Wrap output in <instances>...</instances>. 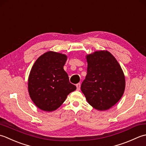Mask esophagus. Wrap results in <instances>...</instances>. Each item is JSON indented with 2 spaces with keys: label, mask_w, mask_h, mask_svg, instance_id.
<instances>
[{
  "label": "esophagus",
  "mask_w": 146,
  "mask_h": 146,
  "mask_svg": "<svg viewBox=\"0 0 146 146\" xmlns=\"http://www.w3.org/2000/svg\"><path fill=\"white\" fill-rule=\"evenodd\" d=\"M76 87H77V90L79 91L80 88H81V84L80 83H78V84H76Z\"/></svg>",
  "instance_id": "1"
}]
</instances>
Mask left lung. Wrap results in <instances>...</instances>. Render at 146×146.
<instances>
[{"label": "left lung", "instance_id": "1", "mask_svg": "<svg viewBox=\"0 0 146 146\" xmlns=\"http://www.w3.org/2000/svg\"><path fill=\"white\" fill-rule=\"evenodd\" d=\"M87 75L81 91L90 105L106 110L115 105L122 96L125 81L117 60L108 51L95 52L86 56Z\"/></svg>", "mask_w": 146, "mask_h": 146}]
</instances>
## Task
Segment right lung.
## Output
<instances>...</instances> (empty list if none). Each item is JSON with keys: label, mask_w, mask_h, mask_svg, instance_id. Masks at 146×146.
Segmentation results:
<instances>
[{"label": "right lung", "mask_w": 146, "mask_h": 146, "mask_svg": "<svg viewBox=\"0 0 146 146\" xmlns=\"http://www.w3.org/2000/svg\"><path fill=\"white\" fill-rule=\"evenodd\" d=\"M66 60V55L48 52L40 56L32 67L28 79L29 94L36 106L43 111L55 110L67 95L76 90L64 69Z\"/></svg>", "instance_id": "obj_1"}]
</instances>
